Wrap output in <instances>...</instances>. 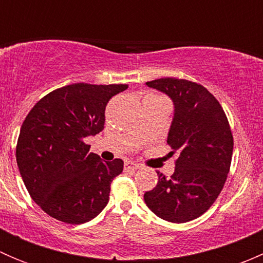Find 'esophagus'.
<instances>
[{"label": "esophagus", "instance_id": "34e87169", "mask_svg": "<svg viewBox=\"0 0 263 263\" xmlns=\"http://www.w3.org/2000/svg\"><path fill=\"white\" fill-rule=\"evenodd\" d=\"M139 168H140V165L139 164L135 163V161L128 160L124 163V171H137Z\"/></svg>", "mask_w": 263, "mask_h": 263}]
</instances>
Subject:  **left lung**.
Instances as JSON below:
<instances>
[{
    "instance_id": "1",
    "label": "left lung",
    "mask_w": 263,
    "mask_h": 263,
    "mask_svg": "<svg viewBox=\"0 0 263 263\" xmlns=\"http://www.w3.org/2000/svg\"><path fill=\"white\" fill-rule=\"evenodd\" d=\"M146 85L173 100L166 142L177 159L169 178L158 172V184L145 193V202L166 221H191L211 208L224 187L234 145L232 129L220 103L202 85L174 78Z\"/></svg>"
}]
</instances>
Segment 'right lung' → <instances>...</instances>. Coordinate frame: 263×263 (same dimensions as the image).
Returning <instances> with one entry per match:
<instances>
[{"instance_id":"1","label":"right lung","mask_w":263,"mask_h":263,"mask_svg":"<svg viewBox=\"0 0 263 263\" xmlns=\"http://www.w3.org/2000/svg\"><path fill=\"white\" fill-rule=\"evenodd\" d=\"M126 84L79 82L42 98L26 116L16 145V161L29 195L49 216L84 224L109 201L110 183L123 160L102 161L84 139L104 129L105 107Z\"/></svg>"}]
</instances>
